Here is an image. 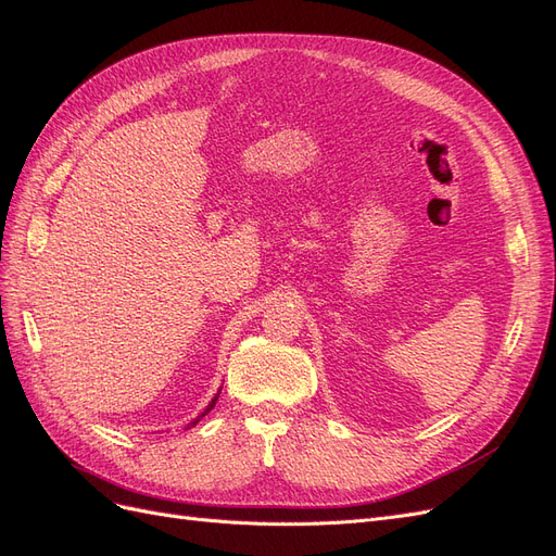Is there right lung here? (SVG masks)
I'll return each mask as SVG.
<instances>
[{
  "instance_id": "right-lung-1",
  "label": "right lung",
  "mask_w": 556,
  "mask_h": 556,
  "mask_svg": "<svg viewBox=\"0 0 556 556\" xmlns=\"http://www.w3.org/2000/svg\"><path fill=\"white\" fill-rule=\"evenodd\" d=\"M215 401H217V396H215V399H213V401H211V406H208V408H206V410H204V413H201V417H204V415H206V413H208V410H211V408H213V406H215Z\"/></svg>"
}]
</instances>
